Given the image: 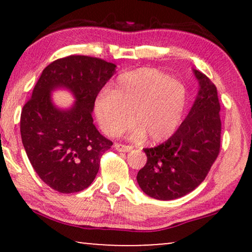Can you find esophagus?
<instances>
[{
  "label": "esophagus",
  "mask_w": 252,
  "mask_h": 252,
  "mask_svg": "<svg viewBox=\"0 0 252 252\" xmlns=\"http://www.w3.org/2000/svg\"><path fill=\"white\" fill-rule=\"evenodd\" d=\"M115 148H116V150L123 151V153H128V151H130V150L133 149V147L125 146V144H120V143H116L115 144Z\"/></svg>",
  "instance_id": "esophagus-1"
}]
</instances>
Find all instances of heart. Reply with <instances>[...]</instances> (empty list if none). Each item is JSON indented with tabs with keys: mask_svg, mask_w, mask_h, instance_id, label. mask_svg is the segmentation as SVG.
<instances>
[{
	"mask_svg": "<svg viewBox=\"0 0 252 252\" xmlns=\"http://www.w3.org/2000/svg\"><path fill=\"white\" fill-rule=\"evenodd\" d=\"M187 106V91L180 81L156 68L141 67L120 74L110 92L94 103L103 132L118 136L135 124L130 137L160 142L177 132Z\"/></svg>",
	"mask_w": 252,
	"mask_h": 252,
	"instance_id": "b5f03b06",
	"label": "heart"
}]
</instances>
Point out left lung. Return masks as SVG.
Segmentation results:
<instances>
[{
    "instance_id": "obj_1",
    "label": "left lung",
    "mask_w": 252,
    "mask_h": 252,
    "mask_svg": "<svg viewBox=\"0 0 252 252\" xmlns=\"http://www.w3.org/2000/svg\"><path fill=\"white\" fill-rule=\"evenodd\" d=\"M194 104L177 132L155 148L143 149L147 164L136 175L144 194L171 201L189 194L208 175L220 150V104L216 86L197 70Z\"/></svg>"
}]
</instances>
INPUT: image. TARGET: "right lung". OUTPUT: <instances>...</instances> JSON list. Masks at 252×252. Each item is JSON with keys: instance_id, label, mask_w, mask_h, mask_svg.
Masks as SVG:
<instances>
[{"instance_id": "add662e5", "label": "right lung", "mask_w": 252, "mask_h": 252, "mask_svg": "<svg viewBox=\"0 0 252 252\" xmlns=\"http://www.w3.org/2000/svg\"><path fill=\"white\" fill-rule=\"evenodd\" d=\"M116 67L95 57L61 58L42 71L32 97L24 105L23 146L41 180L55 190L71 194L89 187L101 156L112 146L93 124L92 113ZM60 89L74 96L75 103L68 108L54 104L51 94Z\"/></svg>"}]
</instances>
